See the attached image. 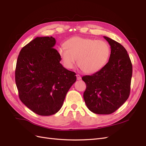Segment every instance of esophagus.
Masks as SVG:
<instances>
[{
	"label": "esophagus",
	"mask_w": 146,
	"mask_h": 146,
	"mask_svg": "<svg viewBox=\"0 0 146 146\" xmlns=\"http://www.w3.org/2000/svg\"><path fill=\"white\" fill-rule=\"evenodd\" d=\"M76 77H77V80H81V76H80V75H78V74H77L76 75Z\"/></svg>",
	"instance_id": "34e87169"
}]
</instances>
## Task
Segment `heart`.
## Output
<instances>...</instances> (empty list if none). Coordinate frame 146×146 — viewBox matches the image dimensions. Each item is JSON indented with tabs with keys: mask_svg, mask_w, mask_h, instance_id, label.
Segmentation results:
<instances>
[{
	"mask_svg": "<svg viewBox=\"0 0 146 146\" xmlns=\"http://www.w3.org/2000/svg\"><path fill=\"white\" fill-rule=\"evenodd\" d=\"M64 66L72 69L77 63L83 72L92 74L99 71L109 60L111 48L104 40L74 36L65 42V47L58 48Z\"/></svg>",
	"mask_w": 146,
	"mask_h": 146,
	"instance_id": "heart-1",
	"label": "heart"
}]
</instances>
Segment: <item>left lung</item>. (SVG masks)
I'll return each instance as SVG.
<instances>
[{
	"instance_id": "left-lung-1",
	"label": "left lung",
	"mask_w": 146,
	"mask_h": 146,
	"mask_svg": "<svg viewBox=\"0 0 146 146\" xmlns=\"http://www.w3.org/2000/svg\"><path fill=\"white\" fill-rule=\"evenodd\" d=\"M111 46L108 62L91 76L82 77L86 88L83 98L88 108L98 114H110L129 98L132 64L125 48L121 44L104 36Z\"/></svg>"
}]
</instances>
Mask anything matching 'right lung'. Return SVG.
Returning a JSON list of instances; mask_svg holds the SVG:
<instances>
[{
  "mask_svg": "<svg viewBox=\"0 0 146 146\" xmlns=\"http://www.w3.org/2000/svg\"><path fill=\"white\" fill-rule=\"evenodd\" d=\"M52 36L36 37L17 57L15 81L19 97L26 107L40 116H50L63 106L76 74L60 63Z\"/></svg>",
  "mask_w": 146,
  "mask_h": 146,
  "instance_id": "right-lung-1",
  "label": "right lung"
}]
</instances>
